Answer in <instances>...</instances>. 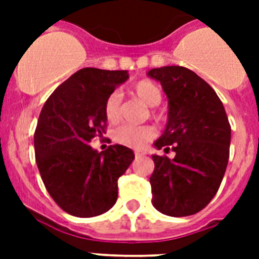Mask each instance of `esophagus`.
I'll return each instance as SVG.
<instances>
[{
  "instance_id": "34e87169",
  "label": "esophagus",
  "mask_w": 259,
  "mask_h": 259,
  "mask_svg": "<svg viewBox=\"0 0 259 259\" xmlns=\"http://www.w3.org/2000/svg\"><path fill=\"white\" fill-rule=\"evenodd\" d=\"M134 154H136V157H141V156H144V152L142 150H134Z\"/></svg>"
}]
</instances>
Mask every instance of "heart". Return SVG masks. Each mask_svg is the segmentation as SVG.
Returning a JSON list of instances; mask_svg holds the SVG:
<instances>
[{
	"instance_id": "b5f03b06",
	"label": "heart",
	"mask_w": 259,
	"mask_h": 259,
	"mask_svg": "<svg viewBox=\"0 0 259 259\" xmlns=\"http://www.w3.org/2000/svg\"><path fill=\"white\" fill-rule=\"evenodd\" d=\"M132 93L141 99L145 105L157 106L161 102L162 94L160 87L150 80H140L132 87ZM105 115L107 121L111 123L119 121L121 118V95L118 93L110 94L105 102ZM154 136V129L150 126H119L115 133L114 140L121 145L129 148H142L146 142H149Z\"/></svg>"
}]
</instances>
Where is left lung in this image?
I'll return each instance as SVG.
<instances>
[{"label": "left lung", "mask_w": 259, "mask_h": 259, "mask_svg": "<svg viewBox=\"0 0 259 259\" xmlns=\"http://www.w3.org/2000/svg\"><path fill=\"white\" fill-rule=\"evenodd\" d=\"M161 83L168 98L165 129L153 154L150 176L154 208L169 217H188L212 200L225 176L230 156L231 126L223 103L208 83L193 71L166 66L148 71Z\"/></svg>", "instance_id": "1"}]
</instances>
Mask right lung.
I'll list each match as a JSON object with an SVG mask.
<instances>
[{
	"instance_id": "obj_1",
	"label": "right lung",
	"mask_w": 259,
	"mask_h": 259,
	"mask_svg": "<svg viewBox=\"0 0 259 259\" xmlns=\"http://www.w3.org/2000/svg\"><path fill=\"white\" fill-rule=\"evenodd\" d=\"M127 79V71L82 68L42 106L36 164L48 193L70 215L97 217L117 201L118 179L133 162V150L111 145L99 153L90 142L105 133L106 99Z\"/></svg>"
}]
</instances>
